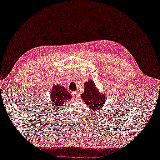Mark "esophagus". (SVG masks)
Here are the masks:
<instances>
[{"instance_id": "34e87169", "label": "esophagus", "mask_w": 160, "mask_h": 160, "mask_svg": "<svg viewBox=\"0 0 160 160\" xmlns=\"http://www.w3.org/2000/svg\"><path fill=\"white\" fill-rule=\"evenodd\" d=\"M72 95L74 98H79V94L77 92H72Z\"/></svg>"}]
</instances>
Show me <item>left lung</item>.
<instances>
[{
    "mask_svg": "<svg viewBox=\"0 0 160 160\" xmlns=\"http://www.w3.org/2000/svg\"><path fill=\"white\" fill-rule=\"evenodd\" d=\"M81 98L84 101L91 112L101 109L105 103L106 97L105 94L97 89L94 82L92 80L85 81L84 85V93L81 95Z\"/></svg>",
    "mask_w": 160,
    "mask_h": 160,
    "instance_id": "8db88e82",
    "label": "left lung"
}]
</instances>
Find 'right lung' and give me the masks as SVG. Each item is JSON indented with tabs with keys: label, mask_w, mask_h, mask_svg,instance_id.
Returning <instances> with one entry per match:
<instances>
[{
	"label": "right lung",
	"mask_w": 160,
	"mask_h": 160,
	"mask_svg": "<svg viewBox=\"0 0 160 160\" xmlns=\"http://www.w3.org/2000/svg\"><path fill=\"white\" fill-rule=\"evenodd\" d=\"M72 98V95L67 91L63 86L59 85H55L52 87L51 91V105L49 108L51 110H58L61 108L62 105L64 103L66 100Z\"/></svg>",
	"instance_id": "1"
}]
</instances>
